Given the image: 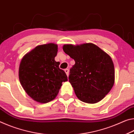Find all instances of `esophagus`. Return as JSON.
Here are the masks:
<instances>
[{
  "mask_svg": "<svg viewBox=\"0 0 134 134\" xmlns=\"http://www.w3.org/2000/svg\"><path fill=\"white\" fill-rule=\"evenodd\" d=\"M65 72L66 74V75L68 76V75H69V69H65Z\"/></svg>",
  "mask_w": 134,
  "mask_h": 134,
  "instance_id": "1",
  "label": "esophagus"
}]
</instances>
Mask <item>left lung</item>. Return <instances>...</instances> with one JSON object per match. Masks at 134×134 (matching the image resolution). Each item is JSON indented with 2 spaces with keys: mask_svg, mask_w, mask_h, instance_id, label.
I'll use <instances>...</instances> for the list:
<instances>
[{
  "mask_svg": "<svg viewBox=\"0 0 134 134\" xmlns=\"http://www.w3.org/2000/svg\"><path fill=\"white\" fill-rule=\"evenodd\" d=\"M63 50L75 63L69 81L78 99L89 104L102 100L115 83V68L111 57L93 43L65 44Z\"/></svg>",
  "mask_w": 134,
  "mask_h": 134,
  "instance_id": "1",
  "label": "left lung"
}]
</instances>
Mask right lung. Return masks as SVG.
Returning <instances> with one entry per match:
<instances>
[{
  "label": "right lung",
  "mask_w": 134,
  "mask_h": 134,
  "mask_svg": "<svg viewBox=\"0 0 134 134\" xmlns=\"http://www.w3.org/2000/svg\"><path fill=\"white\" fill-rule=\"evenodd\" d=\"M58 47L48 43L37 46L23 56L19 64V79L22 87L34 100L46 103L58 95L62 82L68 81L65 72L56 62Z\"/></svg>",
  "instance_id": "add662e5"
}]
</instances>
